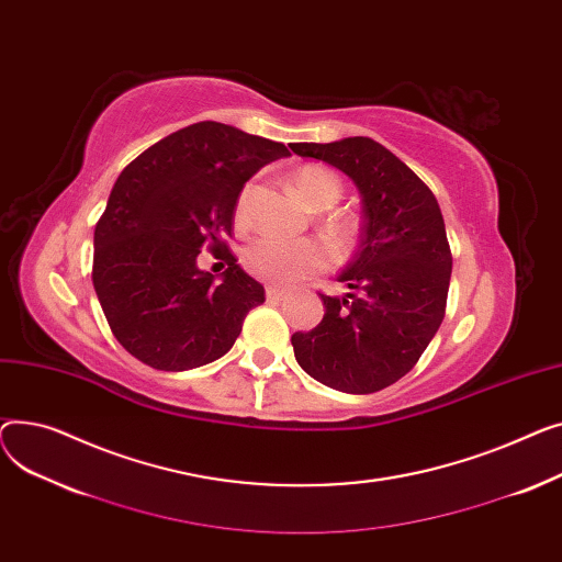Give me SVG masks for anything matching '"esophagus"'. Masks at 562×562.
Masks as SVG:
<instances>
[{"instance_id": "obj_1", "label": "esophagus", "mask_w": 562, "mask_h": 562, "mask_svg": "<svg viewBox=\"0 0 562 562\" xmlns=\"http://www.w3.org/2000/svg\"><path fill=\"white\" fill-rule=\"evenodd\" d=\"M266 294H268V300L281 302L283 296H285V290H283V288H277V285H268V288H266Z\"/></svg>"}]
</instances>
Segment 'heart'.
<instances>
[{
    "label": "heart",
    "instance_id": "b5f03b06",
    "mask_svg": "<svg viewBox=\"0 0 562 562\" xmlns=\"http://www.w3.org/2000/svg\"><path fill=\"white\" fill-rule=\"evenodd\" d=\"M296 192L304 196V202L317 211L331 209L342 196V183L331 172L322 168V165H306L300 168L292 177ZM249 220V190H243L234 209V222L245 226ZM328 234L334 238L347 243L356 236L358 222L349 215H336L328 220ZM328 249L317 240H285L279 236H260L251 245H247L243 254L245 270L274 285H290L302 281L306 277L319 274L328 268Z\"/></svg>",
    "mask_w": 562,
    "mask_h": 562
}]
</instances>
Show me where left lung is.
<instances>
[{"label":"left lung","instance_id":"1","mask_svg":"<svg viewBox=\"0 0 562 562\" xmlns=\"http://www.w3.org/2000/svg\"><path fill=\"white\" fill-rule=\"evenodd\" d=\"M302 158L342 170L362 194L360 245L338 277L342 300L319 292L322 322L292 336L294 358L319 383L370 394L406 376L447 311L451 249L436 194L372 138L292 143Z\"/></svg>","mask_w":562,"mask_h":562}]
</instances>
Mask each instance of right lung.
Segmentation results:
<instances>
[{
  "mask_svg": "<svg viewBox=\"0 0 562 562\" xmlns=\"http://www.w3.org/2000/svg\"><path fill=\"white\" fill-rule=\"evenodd\" d=\"M283 156V143L206 120L165 136L122 170L94 226L92 285L131 356L181 372L234 347L266 288L240 270L226 238L245 183ZM204 246L229 266L220 284L195 268Z\"/></svg>",
  "mask_w": 562,
  "mask_h": 562,
  "instance_id": "1",
  "label": "right lung"
}]
</instances>
